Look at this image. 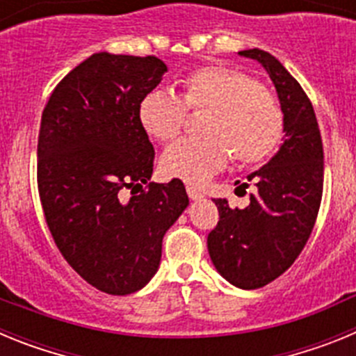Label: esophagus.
I'll list each match as a JSON object with an SVG mask.
<instances>
[{
	"instance_id": "34e87169",
	"label": "esophagus",
	"mask_w": 356,
	"mask_h": 356,
	"mask_svg": "<svg viewBox=\"0 0 356 356\" xmlns=\"http://www.w3.org/2000/svg\"><path fill=\"white\" fill-rule=\"evenodd\" d=\"M187 194H188V197H191V200H201V197H203V193H201L200 188H196V187H193V185H187Z\"/></svg>"
}]
</instances>
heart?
<instances>
[{
	"label": "heart",
	"mask_w": 356,
	"mask_h": 356,
	"mask_svg": "<svg viewBox=\"0 0 356 356\" xmlns=\"http://www.w3.org/2000/svg\"><path fill=\"white\" fill-rule=\"evenodd\" d=\"M187 108H207L194 137H184L163 151L162 171L200 184L232 155L237 165H253L278 147L284 137V110L278 97L246 72L205 65L181 78V96L165 87L144 94L139 122L149 137L168 143L180 134Z\"/></svg>",
	"instance_id": "b5f03b06"
}]
</instances>
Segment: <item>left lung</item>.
Here are the masks:
<instances>
[{"label": "left lung", "mask_w": 356, "mask_h": 356, "mask_svg": "<svg viewBox=\"0 0 356 356\" xmlns=\"http://www.w3.org/2000/svg\"><path fill=\"white\" fill-rule=\"evenodd\" d=\"M238 55L262 64L275 83L285 137L278 153L248 175L254 194L246 209L213 200L219 222L207 244L222 278L238 289H260L287 271L312 234L323 197L325 155L314 106L296 78L271 53L254 48Z\"/></svg>", "instance_id": "left-lung-1"}]
</instances>
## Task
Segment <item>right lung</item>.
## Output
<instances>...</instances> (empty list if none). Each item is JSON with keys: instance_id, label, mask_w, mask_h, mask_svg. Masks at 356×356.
I'll list each match as a JSON object with an SVG mask.
<instances>
[{"instance_id": "add662e5", "label": "right lung", "mask_w": 356, "mask_h": 356, "mask_svg": "<svg viewBox=\"0 0 356 356\" xmlns=\"http://www.w3.org/2000/svg\"><path fill=\"white\" fill-rule=\"evenodd\" d=\"M165 71L156 56L94 53L62 78L40 119L37 185L48 228L69 266L106 294H131L153 278L163 235L188 205L178 178L149 181L155 149L137 114Z\"/></svg>"}]
</instances>
